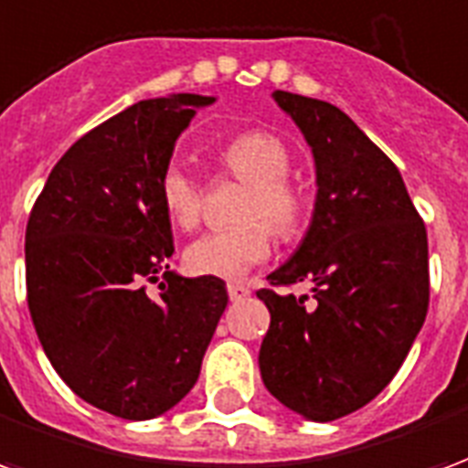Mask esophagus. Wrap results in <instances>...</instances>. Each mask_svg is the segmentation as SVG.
<instances>
[{
	"instance_id": "1",
	"label": "esophagus",
	"mask_w": 468,
	"mask_h": 468,
	"mask_svg": "<svg viewBox=\"0 0 468 468\" xmlns=\"http://www.w3.org/2000/svg\"><path fill=\"white\" fill-rule=\"evenodd\" d=\"M228 295H230V301H245L250 291L243 283H228Z\"/></svg>"
}]
</instances>
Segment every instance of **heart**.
<instances>
[{
  "label": "heart",
  "instance_id": "obj_1",
  "mask_svg": "<svg viewBox=\"0 0 468 468\" xmlns=\"http://www.w3.org/2000/svg\"><path fill=\"white\" fill-rule=\"evenodd\" d=\"M218 163L235 180L248 185L240 205L243 223L200 235L185 248V268L207 278H240L271 253V229L291 238L305 220L303 195L285 177L291 173V153L281 137L271 133H243L218 150ZM157 193L170 223L190 230L200 220L203 190L183 163H167L157 180Z\"/></svg>",
  "mask_w": 468,
  "mask_h": 468
}]
</instances>
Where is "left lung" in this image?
Masks as SVG:
<instances>
[{
  "label": "left lung",
  "mask_w": 468,
  "mask_h": 468,
  "mask_svg": "<svg viewBox=\"0 0 468 468\" xmlns=\"http://www.w3.org/2000/svg\"><path fill=\"white\" fill-rule=\"evenodd\" d=\"M315 163L298 250L268 275L308 295L258 291L271 328L258 366L268 391L308 421L358 411L388 386L429 308V243L399 167L338 107L275 90Z\"/></svg>",
  "instance_id": "obj_1"
}]
</instances>
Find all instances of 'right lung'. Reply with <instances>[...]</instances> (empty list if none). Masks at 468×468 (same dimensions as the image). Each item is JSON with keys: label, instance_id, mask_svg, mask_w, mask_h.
I'll list each match as a JSON object with an SVG mask.
<instances>
[{"label": "right lung", "instance_id": "1", "mask_svg": "<svg viewBox=\"0 0 468 468\" xmlns=\"http://www.w3.org/2000/svg\"><path fill=\"white\" fill-rule=\"evenodd\" d=\"M215 97L140 100L82 134L27 223V303L59 378L100 411L147 421L193 388L228 305L220 278L170 271L157 193L175 143ZM164 275L161 293L146 283Z\"/></svg>", "mask_w": 468, "mask_h": 468}]
</instances>
